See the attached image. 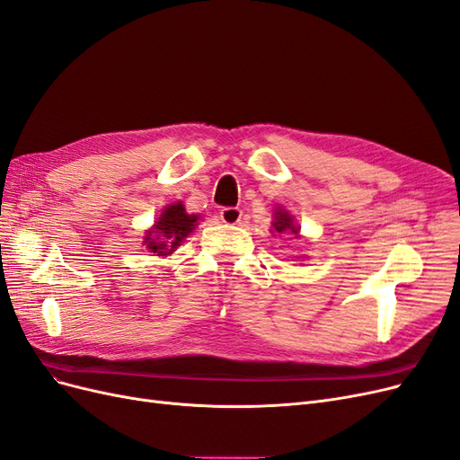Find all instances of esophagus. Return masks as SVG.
Segmentation results:
<instances>
[{
    "label": "esophagus",
    "mask_w": 460,
    "mask_h": 460,
    "mask_svg": "<svg viewBox=\"0 0 460 460\" xmlns=\"http://www.w3.org/2000/svg\"><path fill=\"white\" fill-rule=\"evenodd\" d=\"M243 211L240 208H223L220 209V220H223L225 225H237L242 220Z\"/></svg>",
    "instance_id": "esophagus-1"
}]
</instances>
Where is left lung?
<instances>
[{
	"label": "left lung",
	"instance_id": "obj_1",
	"mask_svg": "<svg viewBox=\"0 0 460 460\" xmlns=\"http://www.w3.org/2000/svg\"><path fill=\"white\" fill-rule=\"evenodd\" d=\"M272 226H274V230L276 232H293V234H298V228L296 226H293V218H291V215L289 213H285V211H278L276 213V220L272 223Z\"/></svg>",
	"mask_w": 460,
	"mask_h": 460
}]
</instances>
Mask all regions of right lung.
Returning <instances> with one entry per match:
<instances>
[{"label": "right lung", "mask_w": 460, "mask_h": 460, "mask_svg": "<svg viewBox=\"0 0 460 460\" xmlns=\"http://www.w3.org/2000/svg\"><path fill=\"white\" fill-rule=\"evenodd\" d=\"M196 220L198 217L188 215L181 201L169 205L162 217L155 220L154 230L148 232V235L145 237V243L150 252H155L157 257L171 255L182 243L184 237L194 230Z\"/></svg>", "instance_id": "obj_1"}]
</instances>
